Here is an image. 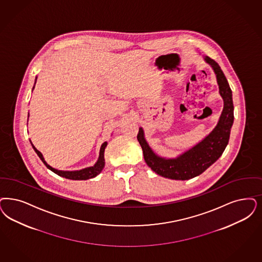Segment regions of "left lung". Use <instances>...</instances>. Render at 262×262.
Listing matches in <instances>:
<instances>
[{"label": "left lung", "instance_id": "1", "mask_svg": "<svg viewBox=\"0 0 262 262\" xmlns=\"http://www.w3.org/2000/svg\"><path fill=\"white\" fill-rule=\"evenodd\" d=\"M204 60L216 74L219 92L224 99V109L215 128L190 150L174 159H165L154 153L147 143L142 127H139L137 140L142 148L147 165L158 175L173 180H189L205 171L222 156L228 144L230 129L233 125V100L232 92L225 73L220 66L210 57Z\"/></svg>", "mask_w": 262, "mask_h": 262}]
</instances>
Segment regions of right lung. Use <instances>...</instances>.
I'll use <instances>...</instances> for the list:
<instances>
[{"instance_id": "obj_1", "label": "right lung", "mask_w": 262, "mask_h": 262, "mask_svg": "<svg viewBox=\"0 0 262 262\" xmlns=\"http://www.w3.org/2000/svg\"><path fill=\"white\" fill-rule=\"evenodd\" d=\"M35 84H36V82H35ZM34 88H35V86L33 87V89ZM31 144H32V142H31ZM32 146H33V148H34L36 155L39 157L41 162L46 164V166L48 169H50L51 171L54 172L57 175L63 177V178H67V179H71V180H87V179L94 178L97 175H99L101 170L103 169L104 164H105V162H104V150H105V147L107 146V142H103L102 145H101L100 150H99V159H98L97 163H95L94 166H90V167L84 168V169H81V170H74V171H63V170L55 169L52 166H50L48 163H46L42 154L40 153L34 145L32 144Z\"/></svg>"}]
</instances>
